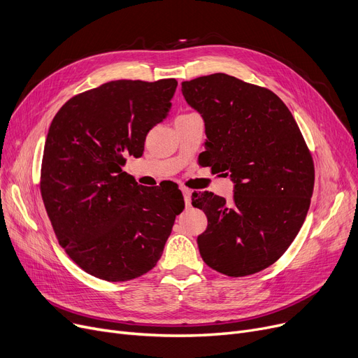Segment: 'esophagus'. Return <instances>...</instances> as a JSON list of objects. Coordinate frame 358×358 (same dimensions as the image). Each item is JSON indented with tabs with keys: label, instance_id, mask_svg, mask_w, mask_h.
I'll return each instance as SVG.
<instances>
[{
	"label": "esophagus",
	"instance_id": "obj_1",
	"mask_svg": "<svg viewBox=\"0 0 358 358\" xmlns=\"http://www.w3.org/2000/svg\"><path fill=\"white\" fill-rule=\"evenodd\" d=\"M181 192L184 194L185 206H187V208H190V206H192V190L187 189V187H181Z\"/></svg>",
	"mask_w": 358,
	"mask_h": 358
}]
</instances>
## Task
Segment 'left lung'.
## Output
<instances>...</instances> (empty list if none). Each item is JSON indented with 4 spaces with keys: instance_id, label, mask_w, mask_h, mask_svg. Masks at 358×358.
Instances as JSON below:
<instances>
[{
    "instance_id": "1",
    "label": "left lung",
    "mask_w": 358,
    "mask_h": 358,
    "mask_svg": "<svg viewBox=\"0 0 358 358\" xmlns=\"http://www.w3.org/2000/svg\"><path fill=\"white\" fill-rule=\"evenodd\" d=\"M181 91L204 119L206 165L235 182L231 201L210 192L192 196L208 216L200 255L224 275L258 273L286 252L305 222L315 184L310 150L268 88L217 72L184 81Z\"/></svg>"
}]
</instances>
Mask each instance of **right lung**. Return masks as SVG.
Masks as SVG:
<instances>
[{
  "label": "right lung",
  "instance_id": "obj_1",
  "mask_svg": "<svg viewBox=\"0 0 358 358\" xmlns=\"http://www.w3.org/2000/svg\"><path fill=\"white\" fill-rule=\"evenodd\" d=\"M177 84L110 81L69 99L50 123L41 168L45 209L59 245L94 277L129 281L152 270L184 209L180 190L142 187L122 169L166 117Z\"/></svg>",
  "mask_w": 358,
  "mask_h": 358
}]
</instances>
